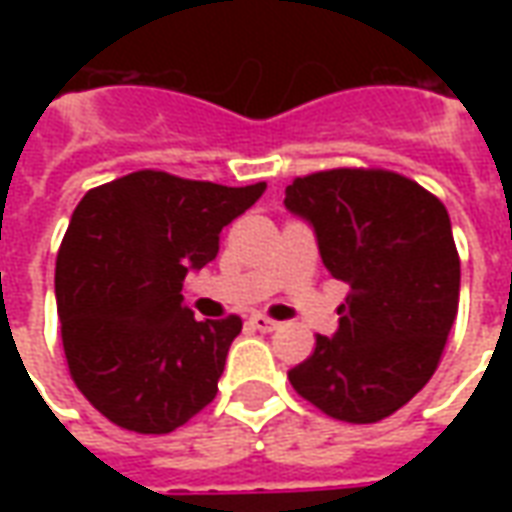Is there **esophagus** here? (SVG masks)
<instances>
[{
	"mask_svg": "<svg viewBox=\"0 0 512 512\" xmlns=\"http://www.w3.org/2000/svg\"><path fill=\"white\" fill-rule=\"evenodd\" d=\"M249 323L255 326L257 332H274V329H277V321H271V318H266V315H252Z\"/></svg>",
	"mask_w": 512,
	"mask_h": 512,
	"instance_id": "1",
	"label": "esophagus"
}]
</instances>
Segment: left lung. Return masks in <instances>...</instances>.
<instances>
[{"instance_id": "obj_1", "label": "left lung", "mask_w": 512, "mask_h": 512, "mask_svg": "<svg viewBox=\"0 0 512 512\" xmlns=\"http://www.w3.org/2000/svg\"><path fill=\"white\" fill-rule=\"evenodd\" d=\"M285 208L315 230L323 266L351 288L337 332L318 334L290 384L343 422L395 414L436 373L458 315L461 260L447 208L386 169L296 178Z\"/></svg>"}]
</instances>
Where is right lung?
I'll list each match as a JSON object with an SVG mask.
<instances>
[{
    "mask_svg": "<svg viewBox=\"0 0 512 512\" xmlns=\"http://www.w3.org/2000/svg\"><path fill=\"white\" fill-rule=\"evenodd\" d=\"M266 191L139 169L90 189L57 255V312L71 378L109 422L169 433L211 403L241 318L194 321L183 279Z\"/></svg>",
    "mask_w": 512,
    "mask_h": 512,
    "instance_id": "obj_1",
    "label": "right lung"
}]
</instances>
